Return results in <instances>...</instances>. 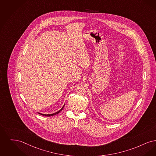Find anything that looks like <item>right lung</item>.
Returning <instances> with one entry per match:
<instances>
[{
	"label": "right lung",
	"mask_w": 156,
	"mask_h": 156,
	"mask_svg": "<svg viewBox=\"0 0 156 156\" xmlns=\"http://www.w3.org/2000/svg\"><path fill=\"white\" fill-rule=\"evenodd\" d=\"M64 106H65V105L63 106V107L59 111H58V112H55L54 114H40V113H38L39 114H41V115H43V116H53V115H56L57 114H58L59 112H60L63 109V107H64Z\"/></svg>",
	"instance_id": "obj_1"
}]
</instances>
